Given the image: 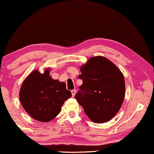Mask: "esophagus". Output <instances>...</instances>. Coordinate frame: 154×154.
Listing matches in <instances>:
<instances>
[{
    "label": "esophagus",
    "instance_id": "esophagus-1",
    "mask_svg": "<svg viewBox=\"0 0 154 154\" xmlns=\"http://www.w3.org/2000/svg\"><path fill=\"white\" fill-rule=\"evenodd\" d=\"M76 89H72V90L71 91V92H72V97H75V94H76Z\"/></svg>",
    "mask_w": 154,
    "mask_h": 154
}]
</instances>
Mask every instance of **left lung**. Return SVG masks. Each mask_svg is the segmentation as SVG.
Masks as SVG:
<instances>
[{
    "label": "left lung",
    "instance_id": "8db88e82",
    "mask_svg": "<svg viewBox=\"0 0 154 154\" xmlns=\"http://www.w3.org/2000/svg\"><path fill=\"white\" fill-rule=\"evenodd\" d=\"M82 79L75 99L94 123H103L117 114L124 102L125 82L120 69L102 56L92 57L80 68Z\"/></svg>",
    "mask_w": 154,
    "mask_h": 154
}]
</instances>
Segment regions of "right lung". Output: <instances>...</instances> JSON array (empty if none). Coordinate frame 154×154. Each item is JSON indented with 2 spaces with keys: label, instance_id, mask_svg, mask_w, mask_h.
<instances>
[{
  "label": "right lung",
  "instance_id": "1",
  "mask_svg": "<svg viewBox=\"0 0 154 154\" xmlns=\"http://www.w3.org/2000/svg\"><path fill=\"white\" fill-rule=\"evenodd\" d=\"M71 97L65 83L52 79L49 69L43 74L32 71L23 82L19 94L23 109L32 118L42 122L55 118L64 102Z\"/></svg>",
  "mask_w": 154,
  "mask_h": 154
}]
</instances>
